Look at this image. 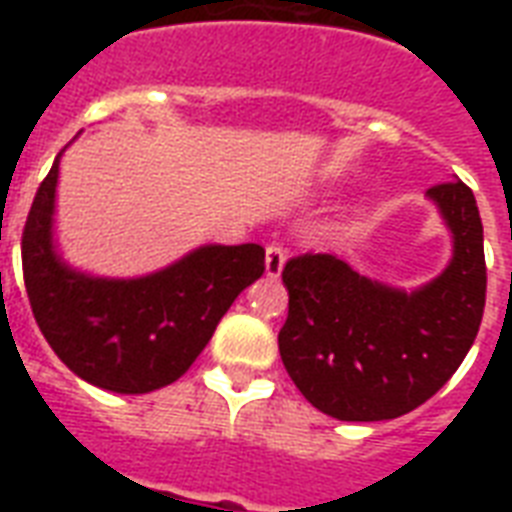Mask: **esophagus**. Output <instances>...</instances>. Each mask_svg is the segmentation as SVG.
I'll return each instance as SVG.
<instances>
[{"label": "esophagus", "instance_id": "1", "mask_svg": "<svg viewBox=\"0 0 512 512\" xmlns=\"http://www.w3.org/2000/svg\"><path fill=\"white\" fill-rule=\"evenodd\" d=\"M284 260H287V252L281 244H268L265 247V276L268 279H279L281 271H284Z\"/></svg>", "mask_w": 512, "mask_h": 512}]
</instances>
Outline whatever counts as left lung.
I'll return each instance as SVG.
<instances>
[{
	"mask_svg": "<svg viewBox=\"0 0 512 512\" xmlns=\"http://www.w3.org/2000/svg\"><path fill=\"white\" fill-rule=\"evenodd\" d=\"M452 231L441 276L404 292L335 255L284 265L289 313L279 353L297 390L345 422L396 420L436 396L476 340L486 303L484 225L462 180L428 188Z\"/></svg>",
	"mask_w": 512,
	"mask_h": 512,
	"instance_id": "8db88e82",
	"label": "left lung"
}]
</instances>
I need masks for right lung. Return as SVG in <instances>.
I'll use <instances>...</instances> for the list:
<instances>
[{"mask_svg": "<svg viewBox=\"0 0 512 512\" xmlns=\"http://www.w3.org/2000/svg\"><path fill=\"white\" fill-rule=\"evenodd\" d=\"M58 154L28 212L20 255L34 319L55 356L90 385L151 393L196 361L244 289L263 276L260 244H207L140 279L74 271L52 244Z\"/></svg>", "mask_w": 512, "mask_h": 512, "instance_id": "add662e5", "label": "right lung"}]
</instances>
